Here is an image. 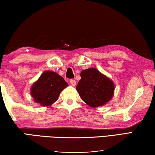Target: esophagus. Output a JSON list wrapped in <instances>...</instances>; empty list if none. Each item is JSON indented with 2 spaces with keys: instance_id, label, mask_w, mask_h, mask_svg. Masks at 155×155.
I'll return each mask as SVG.
<instances>
[{
  "instance_id": "34e87169",
  "label": "esophagus",
  "mask_w": 155,
  "mask_h": 155,
  "mask_svg": "<svg viewBox=\"0 0 155 155\" xmlns=\"http://www.w3.org/2000/svg\"><path fill=\"white\" fill-rule=\"evenodd\" d=\"M70 84L72 85V86H75V85H76V81L75 80L70 79Z\"/></svg>"
}]
</instances>
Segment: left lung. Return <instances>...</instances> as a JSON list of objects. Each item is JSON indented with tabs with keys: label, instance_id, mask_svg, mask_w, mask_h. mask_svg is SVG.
I'll return each instance as SVG.
<instances>
[{
	"label": "left lung",
	"instance_id": "8db88e82",
	"mask_svg": "<svg viewBox=\"0 0 155 155\" xmlns=\"http://www.w3.org/2000/svg\"><path fill=\"white\" fill-rule=\"evenodd\" d=\"M76 89L83 101L96 107L105 105L112 99L114 86L112 81L99 70L90 68L81 72V80Z\"/></svg>",
	"mask_w": 155,
	"mask_h": 155
}]
</instances>
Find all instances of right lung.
Instances as JSON below:
<instances>
[{
  "mask_svg": "<svg viewBox=\"0 0 155 155\" xmlns=\"http://www.w3.org/2000/svg\"><path fill=\"white\" fill-rule=\"evenodd\" d=\"M68 84L61 76L51 71L44 72L31 88L34 101L49 106L58 99L60 93Z\"/></svg>",
  "mask_w": 155,
  "mask_h": 155,
  "instance_id": "add662e5",
  "label": "right lung"
}]
</instances>
